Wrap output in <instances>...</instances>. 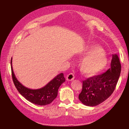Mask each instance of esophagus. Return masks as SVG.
<instances>
[{
	"instance_id": "1",
	"label": "esophagus",
	"mask_w": 129,
	"mask_h": 129,
	"mask_svg": "<svg viewBox=\"0 0 129 129\" xmlns=\"http://www.w3.org/2000/svg\"><path fill=\"white\" fill-rule=\"evenodd\" d=\"M75 78V76L73 73H70L67 76V80L68 81H72Z\"/></svg>"
}]
</instances>
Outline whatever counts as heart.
<instances>
[{"instance_id":"1","label":"heart","mask_w":129,"mask_h":129,"mask_svg":"<svg viewBox=\"0 0 129 129\" xmlns=\"http://www.w3.org/2000/svg\"><path fill=\"white\" fill-rule=\"evenodd\" d=\"M80 55L83 57L79 64L81 72L87 76H94L101 73L108 64V58L102 49L96 44L85 46Z\"/></svg>"}]
</instances>
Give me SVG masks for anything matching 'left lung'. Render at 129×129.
<instances>
[{
  "label": "left lung",
  "instance_id": "obj_1",
  "mask_svg": "<svg viewBox=\"0 0 129 129\" xmlns=\"http://www.w3.org/2000/svg\"><path fill=\"white\" fill-rule=\"evenodd\" d=\"M121 66L116 54L113 55L111 68L101 74L83 81V89L79 99L84 105L95 106L109 98L115 89L121 73Z\"/></svg>",
  "mask_w": 129,
  "mask_h": 129
}]
</instances>
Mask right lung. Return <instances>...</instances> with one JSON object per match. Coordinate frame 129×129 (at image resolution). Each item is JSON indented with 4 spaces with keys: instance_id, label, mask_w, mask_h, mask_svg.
Returning a JSON list of instances; mask_svg holds the SVG:
<instances>
[{
    "instance_id": "1",
    "label": "right lung",
    "mask_w": 129,
    "mask_h": 129,
    "mask_svg": "<svg viewBox=\"0 0 129 129\" xmlns=\"http://www.w3.org/2000/svg\"><path fill=\"white\" fill-rule=\"evenodd\" d=\"M11 59V69L13 83L20 94L31 103L38 105H46L50 104L57 95V91L60 85L65 82V79L63 73H60L53 80L39 89L32 90L23 86L16 79L13 72Z\"/></svg>"
}]
</instances>
